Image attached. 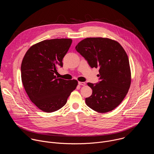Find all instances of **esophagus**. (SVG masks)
I'll return each mask as SVG.
<instances>
[{
	"label": "esophagus",
	"mask_w": 154,
	"mask_h": 154,
	"mask_svg": "<svg viewBox=\"0 0 154 154\" xmlns=\"http://www.w3.org/2000/svg\"><path fill=\"white\" fill-rule=\"evenodd\" d=\"M79 85H82V86H85V85H86V83H85V82H79Z\"/></svg>",
	"instance_id": "obj_1"
}]
</instances>
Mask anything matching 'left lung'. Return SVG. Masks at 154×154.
<instances>
[{"label": "left lung", "mask_w": 154, "mask_h": 154, "mask_svg": "<svg viewBox=\"0 0 154 154\" xmlns=\"http://www.w3.org/2000/svg\"><path fill=\"white\" fill-rule=\"evenodd\" d=\"M76 51L91 68H99V82L88 83L93 90L85 99L90 108L99 113L112 111L123 100L131 83L128 56L116 41L104 38H87L75 46Z\"/></svg>", "instance_id": "left-lung-1"}]
</instances>
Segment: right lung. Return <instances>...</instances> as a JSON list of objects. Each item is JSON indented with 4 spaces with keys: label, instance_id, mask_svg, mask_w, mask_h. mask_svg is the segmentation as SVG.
<instances>
[{
    "label": "right lung",
    "instance_id": "add662e5",
    "mask_svg": "<svg viewBox=\"0 0 154 154\" xmlns=\"http://www.w3.org/2000/svg\"><path fill=\"white\" fill-rule=\"evenodd\" d=\"M71 39L45 40L32 46L21 64V79L31 101L41 110L51 113L62 108L78 84L55 75L63 67V58L68 52Z\"/></svg>",
    "mask_w": 154,
    "mask_h": 154
}]
</instances>
